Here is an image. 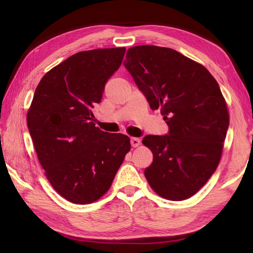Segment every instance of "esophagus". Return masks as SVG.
Listing matches in <instances>:
<instances>
[{"mask_svg":"<svg viewBox=\"0 0 253 253\" xmlns=\"http://www.w3.org/2000/svg\"><path fill=\"white\" fill-rule=\"evenodd\" d=\"M140 139L139 138H131L130 139V143H131V146L133 147V148H137L139 144H140Z\"/></svg>","mask_w":253,"mask_h":253,"instance_id":"1","label":"esophagus"}]
</instances>
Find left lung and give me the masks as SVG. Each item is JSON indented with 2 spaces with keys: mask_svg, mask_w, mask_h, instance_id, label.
Masks as SVG:
<instances>
[{
  "mask_svg": "<svg viewBox=\"0 0 253 253\" xmlns=\"http://www.w3.org/2000/svg\"><path fill=\"white\" fill-rule=\"evenodd\" d=\"M124 66L169 126L166 135L142 140L153 153L144 169L149 185L169 200L190 198L221 160L229 117L218 84L206 67L169 47H130Z\"/></svg>",
  "mask_w": 253,
  "mask_h": 253,
  "instance_id": "1",
  "label": "left lung"
}]
</instances>
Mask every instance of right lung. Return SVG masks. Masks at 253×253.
I'll list each match as a JSON object with an SVG mask.
<instances>
[{"mask_svg":"<svg viewBox=\"0 0 253 253\" xmlns=\"http://www.w3.org/2000/svg\"><path fill=\"white\" fill-rule=\"evenodd\" d=\"M125 52L76 53L47 72L35 91L27 124L38 159L53 188L73 203L103 196L130 150L126 135L95 127L91 112Z\"/></svg>","mask_w":253,"mask_h":253,"instance_id":"right-lung-1","label":"right lung"}]
</instances>
